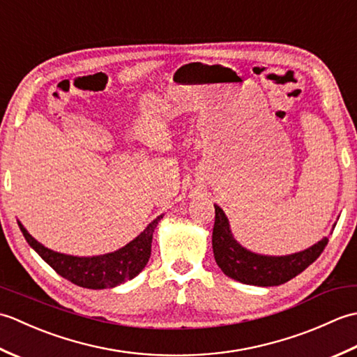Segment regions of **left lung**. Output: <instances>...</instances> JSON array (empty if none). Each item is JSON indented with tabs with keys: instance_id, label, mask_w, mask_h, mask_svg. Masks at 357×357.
<instances>
[{
	"instance_id": "obj_1",
	"label": "left lung",
	"mask_w": 357,
	"mask_h": 357,
	"mask_svg": "<svg viewBox=\"0 0 357 357\" xmlns=\"http://www.w3.org/2000/svg\"><path fill=\"white\" fill-rule=\"evenodd\" d=\"M213 253L224 275L247 285L275 287L285 284L304 271L321 256L328 239L324 238L313 247L290 256H262L248 252L231 236L230 225L224 211L215 206Z\"/></svg>"
}]
</instances>
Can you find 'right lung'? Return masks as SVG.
<instances>
[{"label":"right lung","instance_id":"obj_1","mask_svg":"<svg viewBox=\"0 0 357 357\" xmlns=\"http://www.w3.org/2000/svg\"><path fill=\"white\" fill-rule=\"evenodd\" d=\"M162 216H158L138 238L133 239L115 253L93 256V257H78L63 253H56L53 250L44 247L36 239H33L27 230L20 222V229L24 234L29 245L55 270L58 275L70 280L75 285L82 288H112L138 276L149 262L151 253V239L158 222Z\"/></svg>","mask_w":357,"mask_h":357}]
</instances>
